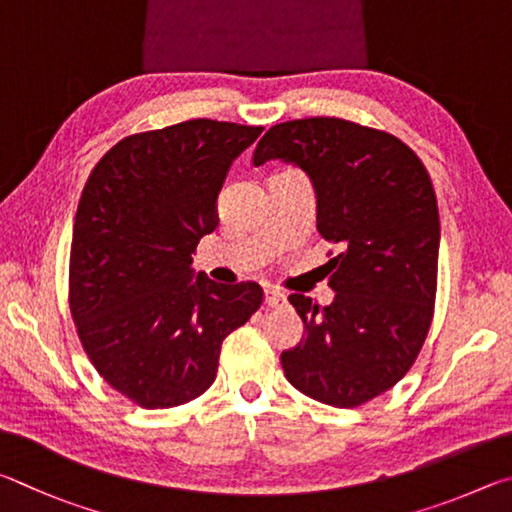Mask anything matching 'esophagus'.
Masks as SVG:
<instances>
[{
	"mask_svg": "<svg viewBox=\"0 0 512 512\" xmlns=\"http://www.w3.org/2000/svg\"><path fill=\"white\" fill-rule=\"evenodd\" d=\"M285 294L281 290H274V288H267L265 290V306L267 308H281L285 306Z\"/></svg>",
	"mask_w": 512,
	"mask_h": 512,
	"instance_id": "obj_1",
	"label": "esophagus"
}]
</instances>
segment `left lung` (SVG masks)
Segmentation results:
<instances>
[{"mask_svg": "<svg viewBox=\"0 0 512 512\" xmlns=\"http://www.w3.org/2000/svg\"><path fill=\"white\" fill-rule=\"evenodd\" d=\"M270 159L310 177L317 229L339 249L324 265L330 306L290 294L303 337L281 353L285 378L324 405H364L405 378L432 326L441 242L432 179L398 137L335 116L274 125L254 166Z\"/></svg>", "mask_w": 512, "mask_h": 512, "instance_id": "obj_1", "label": "left lung"}]
</instances>
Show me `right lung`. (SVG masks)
<instances>
[{
    "mask_svg": "<svg viewBox=\"0 0 512 512\" xmlns=\"http://www.w3.org/2000/svg\"><path fill=\"white\" fill-rule=\"evenodd\" d=\"M261 132L191 119L130 134L89 173L71 238V317L101 378L143 409L202 396L224 337L261 308L258 283H215L191 267L218 227L233 159Z\"/></svg>",
    "mask_w": 512,
    "mask_h": 512,
    "instance_id": "add662e5",
    "label": "right lung"
}]
</instances>
